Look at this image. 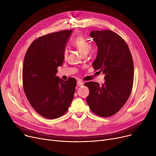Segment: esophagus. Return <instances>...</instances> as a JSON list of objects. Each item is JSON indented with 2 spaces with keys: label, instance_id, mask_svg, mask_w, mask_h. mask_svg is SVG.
Wrapping results in <instances>:
<instances>
[{
  "label": "esophagus",
  "instance_id": "esophagus-1",
  "mask_svg": "<svg viewBox=\"0 0 156 156\" xmlns=\"http://www.w3.org/2000/svg\"><path fill=\"white\" fill-rule=\"evenodd\" d=\"M83 82L81 80H78L77 81V85L78 86V87H81V86H83Z\"/></svg>",
  "mask_w": 156,
  "mask_h": 156
}]
</instances>
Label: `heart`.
<instances>
[{"label": "heart", "mask_w": 156, "mask_h": 156, "mask_svg": "<svg viewBox=\"0 0 156 156\" xmlns=\"http://www.w3.org/2000/svg\"><path fill=\"white\" fill-rule=\"evenodd\" d=\"M72 45L78 49L80 53L83 55H87L91 49V45L88 41L82 36H78L73 40L71 42ZM68 54L67 50L64 52V55L66 56Z\"/></svg>", "instance_id": "heart-1"}]
</instances>
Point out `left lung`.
I'll return each instance as SVG.
<instances>
[{
    "label": "left lung",
    "mask_w": 156,
    "mask_h": 156,
    "mask_svg": "<svg viewBox=\"0 0 156 156\" xmlns=\"http://www.w3.org/2000/svg\"><path fill=\"white\" fill-rule=\"evenodd\" d=\"M90 35L98 48L92 66L104 74L105 81L102 85L94 81L85 83L90 92L87 102L95 114L109 117L121 109L132 92V56L125 41L111 30L92 31Z\"/></svg>",
    "instance_id": "1"
}]
</instances>
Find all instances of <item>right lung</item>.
Masks as SVG:
<instances>
[{"mask_svg":"<svg viewBox=\"0 0 156 156\" xmlns=\"http://www.w3.org/2000/svg\"><path fill=\"white\" fill-rule=\"evenodd\" d=\"M72 30L40 37L30 45L24 56L23 85L28 101L37 112L47 119L67 112L75 92V78L64 81L55 75L62 65L66 45Z\"/></svg>","mask_w":156,"mask_h":156,"instance_id":"obj_1","label":"right lung"}]
</instances>
